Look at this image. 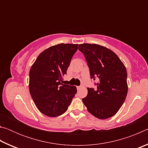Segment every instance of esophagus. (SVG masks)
<instances>
[{
    "mask_svg": "<svg viewBox=\"0 0 148 148\" xmlns=\"http://www.w3.org/2000/svg\"><path fill=\"white\" fill-rule=\"evenodd\" d=\"M81 88H82V86H77V90H79Z\"/></svg>",
    "mask_w": 148,
    "mask_h": 148,
    "instance_id": "34e87169",
    "label": "esophagus"
}]
</instances>
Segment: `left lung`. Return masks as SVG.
Segmentation results:
<instances>
[{"label":"left lung","mask_w":148,"mask_h":148,"mask_svg":"<svg viewBox=\"0 0 148 148\" xmlns=\"http://www.w3.org/2000/svg\"><path fill=\"white\" fill-rule=\"evenodd\" d=\"M78 49L84 53L91 78L97 77L96 89L87 88L82 101L89 113L100 119L114 116L126 99L128 86L125 65L118 56L107 47L95 44H82Z\"/></svg>","instance_id":"left-lung-1"}]
</instances>
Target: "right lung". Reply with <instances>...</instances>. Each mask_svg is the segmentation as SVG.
<instances>
[{
  "label": "right lung",
  "mask_w": 148,
  "mask_h": 148,
  "mask_svg": "<svg viewBox=\"0 0 148 148\" xmlns=\"http://www.w3.org/2000/svg\"><path fill=\"white\" fill-rule=\"evenodd\" d=\"M78 44H59L45 49L29 72V91L39 111L49 117L64 113L77 92L76 86L62 84V76Z\"/></svg>",
  "instance_id": "1"
}]
</instances>
